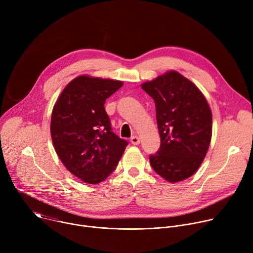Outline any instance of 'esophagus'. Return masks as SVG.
<instances>
[{
  "mask_svg": "<svg viewBox=\"0 0 253 253\" xmlns=\"http://www.w3.org/2000/svg\"><path fill=\"white\" fill-rule=\"evenodd\" d=\"M130 142L133 144V145H138V144L140 143V139L138 138V136H132L131 138H130Z\"/></svg>",
  "mask_w": 253,
  "mask_h": 253,
  "instance_id": "1",
  "label": "esophagus"
}]
</instances>
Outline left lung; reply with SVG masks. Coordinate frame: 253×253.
I'll return each instance as SVG.
<instances>
[{
    "instance_id": "1",
    "label": "left lung",
    "mask_w": 253,
    "mask_h": 253,
    "mask_svg": "<svg viewBox=\"0 0 253 253\" xmlns=\"http://www.w3.org/2000/svg\"><path fill=\"white\" fill-rule=\"evenodd\" d=\"M153 98L160 147L149 156L153 170L168 182L193 175L211 141L212 114L199 89L175 71L142 85Z\"/></svg>"
}]
</instances>
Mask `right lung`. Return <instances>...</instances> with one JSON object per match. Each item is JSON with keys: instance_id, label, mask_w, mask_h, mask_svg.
I'll list each match as a JSON object with an SVG mask.
<instances>
[{"instance_id": "obj_1", "label": "right lung", "mask_w": 253, "mask_h": 253, "mask_svg": "<svg viewBox=\"0 0 253 253\" xmlns=\"http://www.w3.org/2000/svg\"><path fill=\"white\" fill-rule=\"evenodd\" d=\"M121 81L79 76L61 93L52 112L51 136L65 167L82 181L98 184L116 168L128 142L111 127L104 104Z\"/></svg>"}]
</instances>
